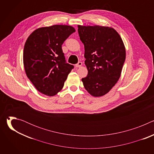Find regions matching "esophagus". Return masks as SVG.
I'll return each instance as SVG.
<instances>
[{
  "instance_id": "1",
  "label": "esophagus",
  "mask_w": 154,
  "mask_h": 154,
  "mask_svg": "<svg viewBox=\"0 0 154 154\" xmlns=\"http://www.w3.org/2000/svg\"><path fill=\"white\" fill-rule=\"evenodd\" d=\"M82 63L81 61H79L77 64H75V67L76 68H80V67L82 66Z\"/></svg>"
}]
</instances>
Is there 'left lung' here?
<instances>
[{"instance_id": "obj_1", "label": "left lung", "mask_w": 154, "mask_h": 154, "mask_svg": "<svg viewBox=\"0 0 154 154\" xmlns=\"http://www.w3.org/2000/svg\"><path fill=\"white\" fill-rule=\"evenodd\" d=\"M85 47V63L88 72L82 79L86 91L94 97L105 95L119 80L125 60V49L113 28L78 26Z\"/></svg>"}]
</instances>
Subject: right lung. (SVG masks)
<instances>
[{"instance_id": "add662e5", "label": "right lung", "mask_w": 154, "mask_h": 154, "mask_svg": "<svg viewBox=\"0 0 154 154\" xmlns=\"http://www.w3.org/2000/svg\"><path fill=\"white\" fill-rule=\"evenodd\" d=\"M75 32L69 26L55 25L35 30L24 49V66L27 77L40 93L53 96L63 88L74 66L66 61L61 46Z\"/></svg>"}]
</instances>
